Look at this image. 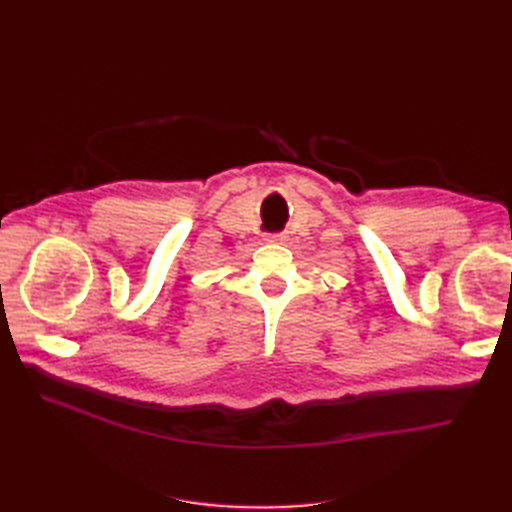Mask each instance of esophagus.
I'll return each mask as SVG.
<instances>
[{
    "label": "esophagus",
    "mask_w": 512,
    "mask_h": 512,
    "mask_svg": "<svg viewBox=\"0 0 512 512\" xmlns=\"http://www.w3.org/2000/svg\"><path fill=\"white\" fill-rule=\"evenodd\" d=\"M267 241H271V243H275V241H284V235H282V232H275V235H267Z\"/></svg>",
    "instance_id": "1"
}]
</instances>
